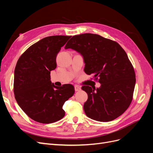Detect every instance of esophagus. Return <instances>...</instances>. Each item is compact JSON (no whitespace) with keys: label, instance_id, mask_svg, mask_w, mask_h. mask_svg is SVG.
Returning a JSON list of instances; mask_svg holds the SVG:
<instances>
[{"label":"esophagus","instance_id":"34e87169","mask_svg":"<svg viewBox=\"0 0 153 153\" xmlns=\"http://www.w3.org/2000/svg\"><path fill=\"white\" fill-rule=\"evenodd\" d=\"M75 91H79L81 90V87L80 86H78V85H75Z\"/></svg>","mask_w":153,"mask_h":153}]
</instances>
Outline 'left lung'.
<instances>
[{
    "label": "left lung",
    "instance_id": "8db88e82",
    "mask_svg": "<svg viewBox=\"0 0 153 153\" xmlns=\"http://www.w3.org/2000/svg\"><path fill=\"white\" fill-rule=\"evenodd\" d=\"M65 48H71L84 57V71L94 75L100 88L84 85L88 99L84 105L87 117L100 122L113 121L130 105L135 85V73L124 50L116 41L98 34L73 36Z\"/></svg>",
    "mask_w": 153,
    "mask_h": 153
}]
</instances>
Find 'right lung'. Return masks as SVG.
Here are the masks:
<instances>
[{
	"label": "right lung",
	"instance_id": "right-lung-1",
	"mask_svg": "<svg viewBox=\"0 0 153 153\" xmlns=\"http://www.w3.org/2000/svg\"><path fill=\"white\" fill-rule=\"evenodd\" d=\"M71 36L46 37L27 48L15 69L14 94L23 111L34 121L43 124L62 119L64 103L75 93L71 84L56 87L50 71L57 67L56 57Z\"/></svg>",
	"mask_w": 153,
	"mask_h": 153
}]
</instances>
